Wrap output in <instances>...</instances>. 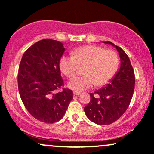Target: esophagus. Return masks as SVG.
Segmentation results:
<instances>
[{"label": "esophagus", "instance_id": "1", "mask_svg": "<svg viewBox=\"0 0 154 154\" xmlns=\"http://www.w3.org/2000/svg\"><path fill=\"white\" fill-rule=\"evenodd\" d=\"M73 93H74V95H80V91H74Z\"/></svg>", "mask_w": 154, "mask_h": 154}]
</instances>
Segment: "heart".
Masks as SVG:
<instances>
[{"mask_svg":"<svg viewBox=\"0 0 154 154\" xmlns=\"http://www.w3.org/2000/svg\"><path fill=\"white\" fill-rule=\"evenodd\" d=\"M81 77H74L68 83V87L76 91L91 88L97 84L108 83L116 74L119 67V57L113 50H105L96 45H85L73 50L71 55H64L60 60L63 74L72 77L77 71V65H84Z\"/></svg>","mask_w":154,"mask_h":154,"instance_id":"obj_1","label":"heart"}]
</instances>
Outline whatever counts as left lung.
Returning a JSON list of instances; mask_svg holds the SVG:
<instances>
[{
  "instance_id": "1",
  "label": "left lung",
  "mask_w": 154,
  "mask_h": 154,
  "mask_svg": "<svg viewBox=\"0 0 154 154\" xmlns=\"http://www.w3.org/2000/svg\"><path fill=\"white\" fill-rule=\"evenodd\" d=\"M117 49L121 60L119 71L109 83L94 93H90L89 103L84 111L89 120L99 125H107L117 121L128 108L135 87V74L127 54L111 42H103Z\"/></svg>"
}]
</instances>
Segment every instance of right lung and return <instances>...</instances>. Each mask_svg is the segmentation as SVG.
Wrapping results in <instances>:
<instances>
[{
    "label": "right lung",
    "mask_w": 154,
    "mask_h": 154,
    "mask_svg": "<svg viewBox=\"0 0 154 154\" xmlns=\"http://www.w3.org/2000/svg\"><path fill=\"white\" fill-rule=\"evenodd\" d=\"M63 44L42 39L23 54L18 74L20 97L29 114L40 122L51 124L60 121L73 99V91L63 88L60 60Z\"/></svg>",
    "instance_id": "right-lung-1"
}]
</instances>
